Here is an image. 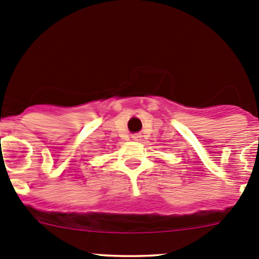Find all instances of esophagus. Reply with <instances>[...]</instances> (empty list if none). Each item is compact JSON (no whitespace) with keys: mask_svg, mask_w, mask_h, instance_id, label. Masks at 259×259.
I'll use <instances>...</instances> for the list:
<instances>
[{"mask_svg":"<svg viewBox=\"0 0 259 259\" xmlns=\"http://www.w3.org/2000/svg\"><path fill=\"white\" fill-rule=\"evenodd\" d=\"M140 138H141L140 135H134V136H133V140H135V141H139V140H140Z\"/></svg>","mask_w":259,"mask_h":259,"instance_id":"34e87169","label":"esophagus"}]
</instances>
